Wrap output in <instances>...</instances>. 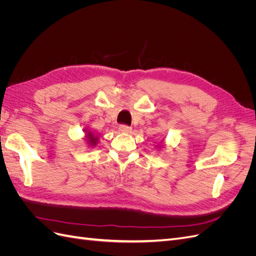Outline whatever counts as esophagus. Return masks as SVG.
I'll list each match as a JSON object with an SVG mask.
<instances>
[{"label":"esophagus","instance_id":"1","mask_svg":"<svg viewBox=\"0 0 256 256\" xmlns=\"http://www.w3.org/2000/svg\"><path fill=\"white\" fill-rule=\"evenodd\" d=\"M118 129L120 132H125V134H130L131 131H132V128H131L130 126H127V125H120Z\"/></svg>","mask_w":256,"mask_h":256}]
</instances>
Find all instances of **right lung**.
<instances>
[{
  "instance_id": "1",
  "label": "right lung",
  "mask_w": 256,
  "mask_h": 256,
  "mask_svg": "<svg viewBox=\"0 0 256 256\" xmlns=\"http://www.w3.org/2000/svg\"><path fill=\"white\" fill-rule=\"evenodd\" d=\"M86 132H88V138H86V140H88V144L90 145H92V146H94V145H96L97 144V138H95V136L94 134H92V132H88V131H86Z\"/></svg>"
}]
</instances>
